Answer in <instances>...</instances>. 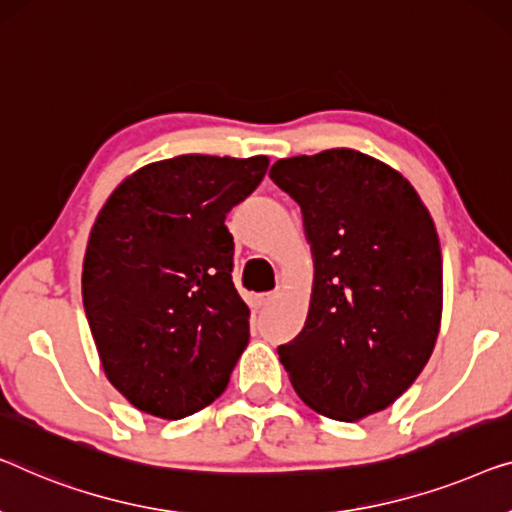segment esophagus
I'll return each instance as SVG.
<instances>
[{"label":"esophagus","mask_w":512,"mask_h":512,"mask_svg":"<svg viewBox=\"0 0 512 512\" xmlns=\"http://www.w3.org/2000/svg\"><path fill=\"white\" fill-rule=\"evenodd\" d=\"M272 300H274V293H261V295H256V302H258V307H265V305H270Z\"/></svg>","instance_id":"1"}]
</instances>
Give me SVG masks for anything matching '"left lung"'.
Segmentation results:
<instances>
[{"instance_id": "obj_1", "label": "left lung", "mask_w": 512, "mask_h": 512, "mask_svg": "<svg viewBox=\"0 0 512 512\" xmlns=\"http://www.w3.org/2000/svg\"><path fill=\"white\" fill-rule=\"evenodd\" d=\"M272 182L302 210L314 254L305 328L277 348L302 402L353 422L418 379L443 307L439 235L416 189L367 154L279 159Z\"/></svg>"}]
</instances>
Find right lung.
<instances>
[{"mask_svg":"<svg viewBox=\"0 0 512 512\" xmlns=\"http://www.w3.org/2000/svg\"><path fill=\"white\" fill-rule=\"evenodd\" d=\"M268 157H182L140 168L96 217L83 305L108 381L136 409L180 420L226 390L249 344L226 214Z\"/></svg>","mask_w":512,"mask_h":512,"instance_id":"add662e5","label":"right lung"}]
</instances>
